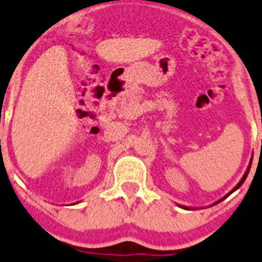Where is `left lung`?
<instances>
[{"label":"left lung","mask_w":262,"mask_h":262,"mask_svg":"<svg viewBox=\"0 0 262 262\" xmlns=\"http://www.w3.org/2000/svg\"><path fill=\"white\" fill-rule=\"evenodd\" d=\"M251 163H252V159H251V161H250V163H249V167H247L246 172H245V173H244V176H242V178H241V180H240V182H238V183H237V184H236V186H235V187H233V188H232V191H230V192H228V193H227V194H226V196H224V197H222V198H221V200H219V201H217V202L212 203V206H213V205H217V203H220V202H221V201H224V200H225V198H227L228 196H230V194H231V193H233V192H235V191H236V189H238V188H240V187L242 186V184H244V182H245V180H246L247 174H249V172H250V168H251ZM178 207L183 208V210H189V211L194 210V208H193V207H188V206H183V205H178Z\"/></svg>","instance_id":"8db88e82"}]
</instances>
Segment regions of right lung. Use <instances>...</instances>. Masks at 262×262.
<instances>
[{
  "instance_id": "add662e5",
  "label": "right lung",
  "mask_w": 262,
  "mask_h": 262,
  "mask_svg": "<svg viewBox=\"0 0 262 262\" xmlns=\"http://www.w3.org/2000/svg\"><path fill=\"white\" fill-rule=\"evenodd\" d=\"M76 203H78V202H76Z\"/></svg>"
}]
</instances>
